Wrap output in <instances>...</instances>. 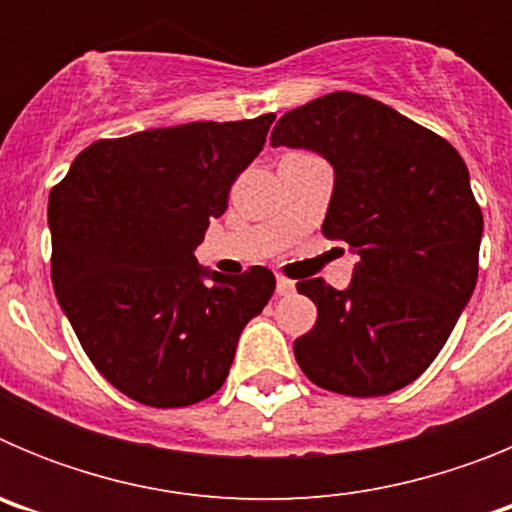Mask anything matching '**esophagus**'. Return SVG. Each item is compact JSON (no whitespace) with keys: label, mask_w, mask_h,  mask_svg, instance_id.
I'll use <instances>...</instances> for the list:
<instances>
[{"label":"esophagus","mask_w":512,"mask_h":512,"mask_svg":"<svg viewBox=\"0 0 512 512\" xmlns=\"http://www.w3.org/2000/svg\"><path fill=\"white\" fill-rule=\"evenodd\" d=\"M292 292H295V282L279 274V277H277V295L287 297V295H292Z\"/></svg>","instance_id":"obj_1"}]
</instances>
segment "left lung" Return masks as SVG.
Wrapping results in <instances>:
<instances>
[{"mask_svg":"<svg viewBox=\"0 0 512 512\" xmlns=\"http://www.w3.org/2000/svg\"><path fill=\"white\" fill-rule=\"evenodd\" d=\"M271 146L310 148L336 184L323 235L359 256L338 292L297 282L318 305L295 359L318 387L382 397L431 366L477 284L482 210L464 158L449 140L387 104L333 92L289 110Z\"/></svg>","mask_w":512,"mask_h":512,"instance_id":"8db88e82","label":"left lung"}]
</instances>
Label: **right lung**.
<instances>
[{
	"label": "right lung",
	"instance_id": "add662e5",
	"mask_svg": "<svg viewBox=\"0 0 512 512\" xmlns=\"http://www.w3.org/2000/svg\"><path fill=\"white\" fill-rule=\"evenodd\" d=\"M274 117L102 138L51 189L53 289L89 361L130 400L187 408L215 395L274 295L264 266L228 279L194 259Z\"/></svg>",
	"mask_w": 512,
	"mask_h": 512
}]
</instances>
